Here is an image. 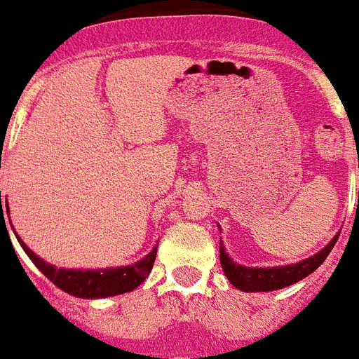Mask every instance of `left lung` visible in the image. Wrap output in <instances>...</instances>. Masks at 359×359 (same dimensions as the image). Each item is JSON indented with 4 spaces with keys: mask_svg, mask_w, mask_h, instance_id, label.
<instances>
[{
    "mask_svg": "<svg viewBox=\"0 0 359 359\" xmlns=\"http://www.w3.org/2000/svg\"><path fill=\"white\" fill-rule=\"evenodd\" d=\"M218 229L222 231L219 225ZM337 238H339V235H335L318 253L307 257V259H304L300 262L285 264V266L262 268L238 264L225 251V245L219 244V262H222V268H224L225 276L231 281V285H235L238 290H244V292H268V290H278L285 289V287H290V285L298 283L304 278H307L309 273L315 272L326 261V257L330 255V251L335 245Z\"/></svg>",
    "mask_w": 359,
    "mask_h": 359,
    "instance_id": "obj_1",
    "label": "left lung"
}]
</instances>
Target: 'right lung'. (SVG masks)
Instances as JSON below:
<instances>
[{
    "label": "right lung",
    "instance_id": "obj_1",
    "mask_svg": "<svg viewBox=\"0 0 359 359\" xmlns=\"http://www.w3.org/2000/svg\"><path fill=\"white\" fill-rule=\"evenodd\" d=\"M3 212H7L8 216V203H1V191H0V225H5V217ZM13 227V224H11ZM7 229V225H5ZM13 233L16 240L22 245V250L27 253L31 261L35 262V266L46 276L53 285H57L59 289L69 292L78 298H87V300H95V298H108V296L124 294L140 287L151 273L154 259H156L158 244L152 248L149 255H145L141 261L128 264V266H117V268H95V270H83V268H57L46 262L44 259L33 253V251L25 245V242L16 235L13 227ZM8 235V233H7Z\"/></svg>",
    "mask_w": 359,
    "mask_h": 359
}]
</instances>
